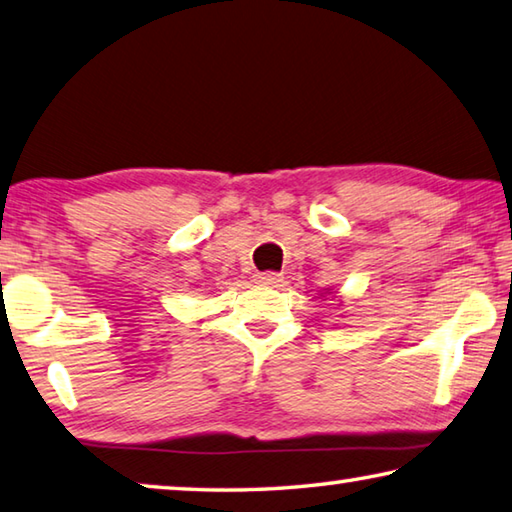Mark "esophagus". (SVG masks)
Masks as SVG:
<instances>
[{"mask_svg":"<svg viewBox=\"0 0 512 512\" xmlns=\"http://www.w3.org/2000/svg\"><path fill=\"white\" fill-rule=\"evenodd\" d=\"M257 282L259 284H266V286H277L282 282V275L280 273H259L257 275Z\"/></svg>","mask_w":512,"mask_h":512,"instance_id":"1","label":"esophagus"}]
</instances>
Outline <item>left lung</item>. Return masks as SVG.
Here are the masks:
<instances>
[{"mask_svg":"<svg viewBox=\"0 0 512 512\" xmlns=\"http://www.w3.org/2000/svg\"><path fill=\"white\" fill-rule=\"evenodd\" d=\"M327 295L336 297V291H333V288H324V293H320V297H327Z\"/></svg>","mask_w":512,"mask_h":512,"instance_id":"1","label":"left lung"}]
</instances>
